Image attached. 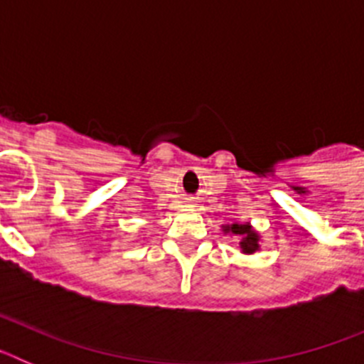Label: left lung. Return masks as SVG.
I'll return each mask as SVG.
<instances>
[{
	"instance_id": "left-lung-1",
	"label": "left lung",
	"mask_w": 364,
	"mask_h": 364,
	"mask_svg": "<svg viewBox=\"0 0 364 364\" xmlns=\"http://www.w3.org/2000/svg\"><path fill=\"white\" fill-rule=\"evenodd\" d=\"M224 233L240 237V252L246 253V255H252V253H255L259 250L260 235L250 224H231V226H224Z\"/></svg>"
}]
</instances>
